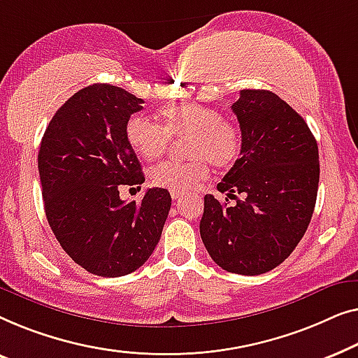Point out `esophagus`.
Instances as JSON below:
<instances>
[{
  "label": "esophagus",
  "instance_id": "esophagus-1",
  "mask_svg": "<svg viewBox=\"0 0 358 358\" xmlns=\"http://www.w3.org/2000/svg\"><path fill=\"white\" fill-rule=\"evenodd\" d=\"M170 194H172V198L175 199V201H177V199H181V198H183V191H170Z\"/></svg>",
  "mask_w": 358,
  "mask_h": 358
}]
</instances>
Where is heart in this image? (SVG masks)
Returning a JSON list of instances; mask_svg holds the SVG:
<instances>
[{"instance_id": "1", "label": "heart", "mask_w": 358, "mask_h": 358, "mask_svg": "<svg viewBox=\"0 0 358 358\" xmlns=\"http://www.w3.org/2000/svg\"><path fill=\"white\" fill-rule=\"evenodd\" d=\"M162 127L144 115H131L124 124L129 148L144 160L162 157L170 138H185L186 160H169L150 170V181L170 191H188L209 175V162L227 169L241 150L240 129L215 108L181 103L160 112Z\"/></svg>"}]
</instances>
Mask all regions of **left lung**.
<instances>
[{
  "instance_id": "obj_1",
  "label": "left lung",
  "mask_w": 358,
  "mask_h": 358,
  "mask_svg": "<svg viewBox=\"0 0 358 358\" xmlns=\"http://www.w3.org/2000/svg\"><path fill=\"white\" fill-rule=\"evenodd\" d=\"M231 112L241 150L217 189L236 204L206 194L199 231L215 264L258 275L289 258L308 229L320 183L318 144L305 120L271 90H241Z\"/></svg>"
}]
</instances>
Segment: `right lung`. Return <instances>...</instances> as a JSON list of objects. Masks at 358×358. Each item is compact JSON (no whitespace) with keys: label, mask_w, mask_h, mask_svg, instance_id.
Returning a JSON list of instances; mask_svg holds the SVG:
<instances>
[{"label":"right lung","mask_w":358,"mask_h":358,"mask_svg":"<svg viewBox=\"0 0 358 358\" xmlns=\"http://www.w3.org/2000/svg\"><path fill=\"white\" fill-rule=\"evenodd\" d=\"M143 99L112 84H92L64 102L38 150L47 220L74 263L102 278L134 273L159 243L172 198L164 188L124 203L122 185L144 183L124 138ZM141 188V186H139Z\"/></svg>","instance_id":"obj_1"}]
</instances>
